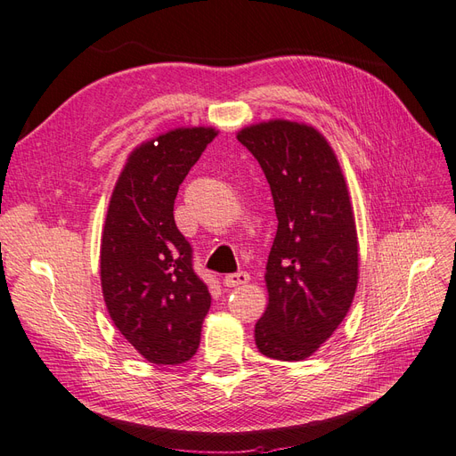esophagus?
<instances>
[{
	"instance_id": "esophagus-1",
	"label": "esophagus",
	"mask_w": 456,
	"mask_h": 456,
	"mask_svg": "<svg viewBox=\"0 0 456 456\" xmlns=\"http://www.w3.org/2000/svg\"><path fill=\"white\" fill-rule=\"evenodd\" d=\"M248 281H249V274L244 273V271H239V273L227 274V276L224 278V284H225L227 288H237V286L248 284Z\"/></svg>"
}]
</instances>
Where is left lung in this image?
Instances as JSON below:
<instances>
[{
    "instance_id": "1",
    "label": "left lung",
    "mask_w": 456,
    "mask_h": 456,
    "mask_svg": "<svg viewBox=\"0 0 456 456\" xmlns=\"http://www.w3.org/2000/svg\"><path fill=\"white\" fill-rule=\"evenodd\" d=\"M237 138L265 172L278 217L256 345L274 360H305L339 328L358 286L345 175L328 140L308 125L276 119L246 126Z\"/></svg>"
}]
</instances>
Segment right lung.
Instances as JSON below:
<instances>
[{"instance_id": "add662e5", "label": "right lung", "mask_w": 456, "mask_h": 456, "mask_svg": "<svg viewBox=\"0 0 456 456\" xmlns=\"http://www.w3.org/2000/svg\"><path fill=\"white\" fill-rule=\"evenodd\" d=\"M216 128H174L128 155L115 183L100 246V281L115 328L157 365L195 356L210 311L193 248L174 222L178 189Z\"/></svg>"}]
</instances>
